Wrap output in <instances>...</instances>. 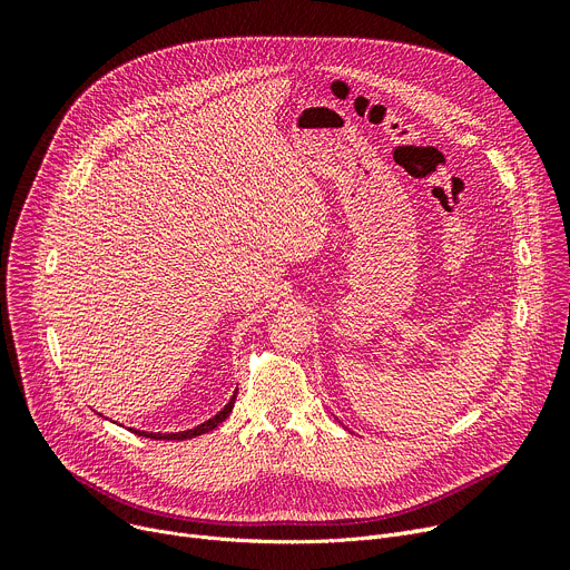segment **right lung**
Here are the masks:
<instances>
[{
	"instance_id": "add662e5",
	"label": "right lung",
	"mask_w": 570,
	"mask_h": 570,
	"mask_svg": "<svg viewBox=\"0 0 570 570\" xmlns=\"http://www.w3.org/2000/svg\"><path fill=\"white\" fill-rule=\"evenodd\" d=\"M233 404H235V395L230 397V402L215 415V417H209V421H205L203 425H198V428H194V430H187V432H175V434H159V432H136V434H140V436H147V439H170V441H185V439H194V436H200V434H205V432H209V430H215L219 423H224L226 417H228V413L233 411Z\"/></svg>"
}]
</instances>
